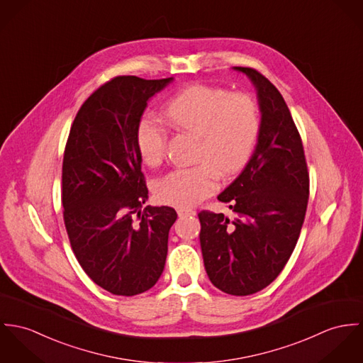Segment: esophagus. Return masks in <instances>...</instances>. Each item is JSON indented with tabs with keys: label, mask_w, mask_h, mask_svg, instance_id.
<instances>
[{
	"label": "esophagus",
	"mask_w": 363,
	"mask_h": 363,
	"mask_svg": "<svg viewBox=\"0 0 363 363\" xmlns=\"http://www.w3.org/2000/svg\"><path fill=\"white\" fill-rule=\"evenodd\" d=\"M196 211L195 210H191V208H179L178 210V216L179 217H185V216H195Z\"/></svg>",
	"instance_id": "34e87169"
}]
</instances>
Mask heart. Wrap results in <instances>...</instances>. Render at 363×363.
Returning a JSON list of instances; mask_svg holds the SVG:
<instances>
[{
	"mask_svg": "<svg viewBox=\"0 0 363 363\" xmlns=\"http://www.w3.org/2000/svg\"><path fill=\"white\" fill-rule=\"evenodd\" d=\"M165 117L174 126L199 136L195 162L191 168H177L155 182L159 201L188 208L210 196L217 188L218 175L240 171L249 160L260 130L256 101L245 93L195 84L189 86L165 106ZM167 130L152 116H143L136 126L135 142L145 164L156 167L167 150Z\"/></svg>",
	"mask_w": 363,
	"mask_h": 363,
	"instance_id": "b5f03b06",
	"label": "heart"
}]
</instances>
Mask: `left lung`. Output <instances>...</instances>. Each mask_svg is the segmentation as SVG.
Returning a JSON list of instances; mask_svg holds the SVG:
<instances>
[{
	"mask_svg": "<svg viewBox=\"0 0 363 363\" xmlns=\"http://www.w3.org/2000/svg\"><path fill=\"white\" fill-rule=\"evenodd\" d=\"M256 89L262 114L257 145L220 195L231 216L203 210L201 246L211 284L250 295L274 281L292 255L305 220L309 172L299 132L277 87L252 68L234 67Z\"/></svg>",
	"mask_w": 363,
	"mask_h": 363,
	"instance_id": "1",
	"label": "left lung"
}]
</instances>
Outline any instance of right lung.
<instances>
[{
  "label": "right lung",
  "instance_id": "add662e5",
  "mask_svg": "<svg viewBox=\"0 0 363 363\" xmlns=\"http://www.w3.org/2000/svg\"><path fill=\"white\" fill-rule=\"evenodd\" d=\"M174 78L117 77L78 111L62 162L64 223L84 273L103 289L133 296L164 270L172 207L149 198L135 132L147 100Z\"/></svg>",
  "mask_w": 363,
  "mask_h": 363
}]
</instances>
